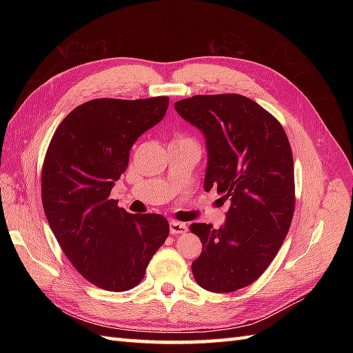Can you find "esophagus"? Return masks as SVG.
<instances>
[{
    "mask_svg": "<svg viewBox=\"0 0 353 353\" xmlns=\"http://www.w3.org/2000/svg\"><path fill=\"white\" fill-rule=\"evenodd\" d=\"M169 228H170V234H174V236H176V234H184L187 232V225L184 222H176V221H172L169 223Z\"/></svg>",
    "mask_w": 353,
    "mask_h": 353,
    "instance_id": "esophagus-1",
    "label": "esophagus"
}]
</instances>
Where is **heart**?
<instances>
[{"mask_svg": "<svg viewBox=\"0 0 353 353\" xmlns=\"http://www.w3.org/2000/svg\"><path fill=\"white\" fill-rule=\"evenodd\" d=\"M176 140H187V141H193V140H190V138H176Z\"/></svg>", "mask_w": 353, "mask_h": 353, "instance_id": "1", "label": "heart"}]
</instances>
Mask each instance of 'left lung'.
<instances>
[{
  "instance_id": "1",
  "label": "left lung",
  "mask_w": 353,
  "mask_h": 353,
  "mask_svg": "<svg viewBox=\"0 0 353 353\" xmlns=\"http://www.w3.org/2000/svg\"><path fill=\"white\" fill-rule=\"evenodd\" d=\"M175 110L205 134V190L231 200L221 228L191 223L203 244L191 263L197 284L213 293L250 285L268 268L294 213V166L285 131L258 103L240 94L194 95Z\"/></svg>"
}]
</instances>
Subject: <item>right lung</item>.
Listing matches in <instances>:
<instances>
[{
  "instance_id": "add662e5",
  "label": "right lung",
  "mask_w": 353,
  "mask_h": 353,
  "mask_svg": "<svg viewBox=\"0 0 353 353\" xmlns=\"http://www.w3.org/2000/svg\"><path fill=\"white\" fill-rule=\"evenodd\" d=\"M168 105V97L87 101L61 121L46 153L41 197L50 228L74 270L103 290L140 284L169 236L165 216L132 215L109 197L131 147Z\"/></svg>"
}]
</instances>
